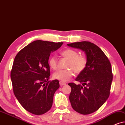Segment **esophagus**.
I'll return each instance as SVG.
<instances>
[{
  "label": "esophagus",
  "mask_w": 125,
  "mask_h": 125,
  "mask_svg": "<svg viewBox=\"0 0 125 125\" xmlns=\"http://www.w3.org/2000/svg\"><path fill=\"white\" fill-rule=\"evenodd\" d=\"M59 83H60V85L61 86H64V85H66V83H64V82L60 81Z\"/></svg>",
  "instance_id": "1"
}]
</instances>
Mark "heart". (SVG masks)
Instances as JSON below:
<instances>
[{"label":"heart","mask_w":125,"mask_h":125,"mask_svg":"<svg viewBox=\"0 0 125 125\" xmlns=\"http://www.w3.org/2000/svg\"><path fill=\"white\" fill-rule=\"evenodd\" d=\"M61 55L67 59L68 62L64 70H60L53 74L54 79L61 82H66L73 76V72L80 74L84 71L87 64V59L83 54H78L77 51L72 49H67L61 52ZM49 65L53 70L57 68V59L56 56H52L49 59Z\"/></svg>","instance_id":"heart-1"}]
</instances>
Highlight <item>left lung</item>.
Listing matches in <instances>:
<instances>
[{
	"mask_svg": "<svg viewBox=\"0 0 125 125\" xmlns=\"http://www.w3.org/2000/svg\"><path fill=\"white\" fill-rule=\"evenodd\" d=\"M67 45L84 52L87 59L86 68L76 78L82 85L68 83L71 87L69 100L72 107L80 114H91L99 109L110 95L113 80L110 62L103 51L90 42Z\"/></svg>",
	"mask_w": 125,
	"mask_h": 125,
	"instance_id": "left-lung-1",
	"label": "left lung"
}]
</instances>
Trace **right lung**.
I'll list each match as a JSON object with an SVG mask.
<instances>
[{"instance_id":"add662e5","label":"right lung","mask_w":125,"mask_h":125,"mask_svg":"<svg viewBox=\"0 0 125 125\" xmlns=\"http://www.w3.org/2000/svg\"><path fill=\"white\" fill-rule=\"evenodd\" d=\"M63 42L36 40L19 51L11 72L14 94L28 112L41 115L50 110L53 95L59 88L57 80L48 81L50 76V54Z\"/></svg>"}]
</instances>
